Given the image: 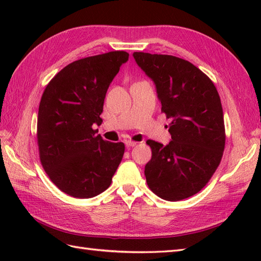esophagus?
<instances>
[{"label":"esophagus","instance_id":"34e87169","mask_svg":"<svg viewBox=\"0 0 261 261\" xmlns=\"http://www.w3.org/2000/svg\"><path fill=\"white\" fill-rule=\"evenodd\" d=\"M125 146L127 147V148H130V147H135V146H137V142H135V141H131V140H126L125 142Z\"/></svg>","mask_w":261,"mask_h":261}]
</instances>
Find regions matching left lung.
Instances as JSON below:
<instances>
[{
  "label": "left lung",
  "mask_w": 261,
  "mask_h": 261,
  "mask_svg": "<svg viewBox=\"0 0 261 261\" xmlns=\"http://www.w3.org/2000/svg\"><path fill=\"white\" fill-rule=\"evenodd\" d=\"M156 85L162 112L170 119L168 145L148 140L145 167L149 188L166 201L195 195L207 184L223 156V110L213 82L192 63L170 55L134 53Z\"/></svg>",
  "instance_id": "left-lung-1"
}]
</instances>
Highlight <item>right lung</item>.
<instances>
[{
  "label": "right lung",
  "instance_id": "add662e5",
  "mask_svg": "<svg viewBox=\"0 0 261 261\" xmlns=\"http://www.w3.org/2000/svg\"><path fill=\"white\" fill-rule=\"evenodd\" d=\"M125 51L86 57L63 68L49 82L39 104V156L49 178L60 191L90 198L111 185L124 153L123 142L96 135L104 98Z\"/></svg>",
  "mask_w": 261,
  "mask_h": 261
}]
</instances>
